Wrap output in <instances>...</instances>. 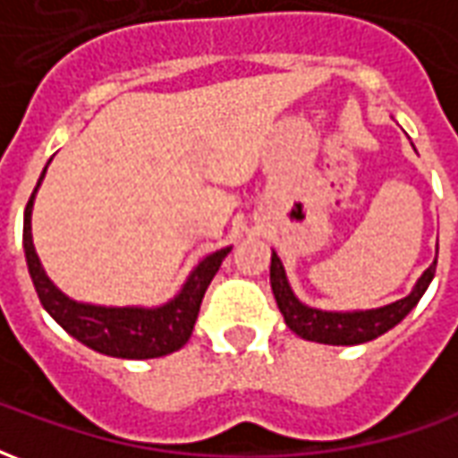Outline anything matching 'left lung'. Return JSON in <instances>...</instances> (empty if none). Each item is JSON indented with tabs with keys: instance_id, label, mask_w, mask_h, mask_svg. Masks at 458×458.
I'll return each instance as SVG.
<instances>
[{
	"instance_id": "8db88e82",
	"label": "left lung",
	"mask_w": 458,
	"mask_h": 458,
	"mask_svg": "<svg viewBox=\"0 0 458 458\" xmlns=\"http://www.w3.org/2000/svg\"><path fill=\"white\" fill-rule=\"evenodd\" d=\"M434 272H437V259L427 267L417 287L412 289L410 297L400 299L394 304H387L383 309H370V311H351V314H338V311H318V309L304 307L289 289L287 275L279 262L277 255H272V267H269V282H272V292L277 299V307L282 317L287 321V327L297 334V336L307 338V341H317V344L328 345H355L373 341V338L383 336L385 331L397 327L422 299V294L429 287Z\"/></svg>"
}]
</instances>
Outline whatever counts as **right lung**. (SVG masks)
I'll return each mask as SVG.
<instances>
[{
    "instance_id": "obj_1",
    "label": "right lung",
    "mask_w": 458,
    "mask_h": 458,
    "mask_svg": "<svg viewBox=\"0 0 458 458\" xmlns=\"http://www.w3.org/2000/svg\"><path fill=\"white\" fill-rule=\"evenodd\" d=\"M44 174H41V179H44ZM38 183H36V189H38ZM36 189L24 210V250L29 275H31L36 294L41 299L46 311L71 336L98 353L140 360V358H159V355L179 351L193 334V324L199 318L203 294L208 289L210 279L216 277L220 262L228 255L230 248L218 250L203 259L199 267L191 272L189 282L183 284L179 297L171 299L169 304L159 309H114L78 304L73 299L65 297L61 289L54 287V282L46 277L38 255H36L34 240H31V208H34Z\"/></svg>"
}]
</instances>
